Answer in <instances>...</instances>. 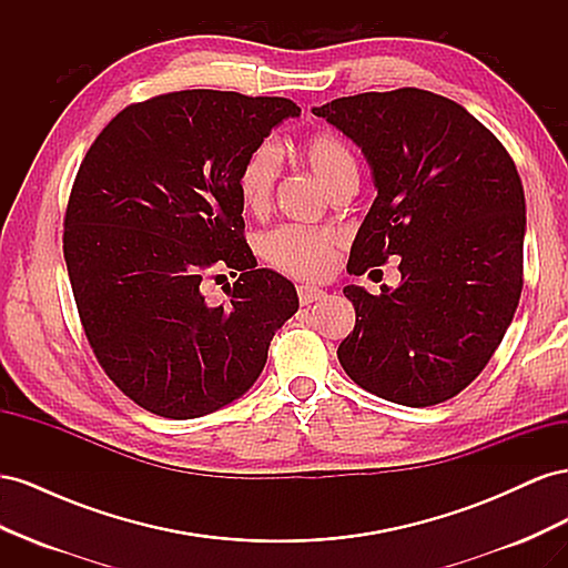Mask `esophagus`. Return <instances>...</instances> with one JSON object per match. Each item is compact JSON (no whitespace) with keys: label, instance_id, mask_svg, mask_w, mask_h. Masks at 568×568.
<instances>
[{"label":"esophagus","instance_id":"esophagus-1","mask_svg":"<svg viewBox=\"0 0 568 568\" xmlns=\"http://www.w3.org/2000/svg\"><path fill=\"white\" fill-rule=\"evenodd\" d=\"M324 296H326V291H322L320 286H307V284L298 286V301H301V305H311L315 301H322Z\"/></svg>","mask_w":568,"mask_h":568}]
</instances>
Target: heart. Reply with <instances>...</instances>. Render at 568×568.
I'll return each instance as SVG.
<instances>
[{
    "instance_id": "heart-1",
    "label": "heart",
    "mask_w": 568,
    "mask_h": 568,
    "mask_svg": "<svg viewBox=\"0 0 568 568\" xmlns=\"http://www.w3.org/2000/svg\"><path fill=\"white\" fill-rule=\"evenodd\" d=\"M296 156L313 170V175L329 194L359 178L353 151L336 134L317 132L305 136L296 144ZM277 173L280 159L270 144L255 146L244 159L236 175V192L248 213L263 215L270 209ZM263 255L267 263L291 274V277L322 280L336 265L338 236L329 230L284 225L263 239Z\"/></svg>"
}]
</instances>
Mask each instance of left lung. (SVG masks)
<instances>
[{
	"instance_id": "obj_1",
	"label": "left lung",
	"mask_w": 568,
	"mask_h": 568,
	"mask_svg": "<svg viewBox=\"0 0 568 568\" xmlns=\"http://www.w3.org/2000/svg\"><path fill=\"white\" fill-rule=\"evenodd\" d=\"M313 113L363 149L376 186L348 272L400 257L398 288H343L355 329L338 363L384 400L445 403L488 365L519 305L526 199L517 165L467 109L426 90L341 97Z\"/></svg>"
}]
</instances>
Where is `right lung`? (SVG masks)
Masks as SVG:
<instances>
[{
    "label": "right lung",
    "instance_id": "obj_1",
    "mask_svg": "<svg viewBox=\"0 0 568 568\" xmlns=\"http://www.w3.org/2000/svg\"><path fill=\"white\" fill-rule=\"evenodd\" d=\"M298 115L282 97L170 92L120 111L78 170L63 257L84 336L153 415L194 419L242 398L298 311L294 284L257 267L236 192L248 153ZM215 266L237 277L220 306L202 291Z\"/></svg>",
    "mask_w": 568,
    "mask_h": 568
}]
</instances>
